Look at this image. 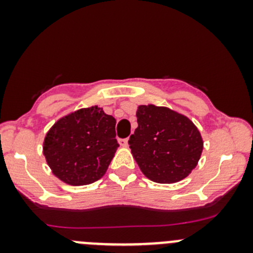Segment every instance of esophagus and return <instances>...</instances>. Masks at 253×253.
Masks as SVG:
<instances>
[{
    "instance_id": "esophagus-1",
    "label": "esophagus",
    "mask_w": 253,
    "mask_h": 253,
    "mask_svg": "<svg viewBox=\"0 0 253 253\" xmlns=\"http://www.w3.org/2000/svg\"><path fill=\"white\" fill-rule=\"evenodd\" d=\"M120 143H121L122 147H127V145H128V138L121 139V141H120Z\"/></svg>"
}]
</instances>
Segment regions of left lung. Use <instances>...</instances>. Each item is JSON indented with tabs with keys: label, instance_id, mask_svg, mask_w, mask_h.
I'll use <instances>...</instances> for the list:
<instances>
[{
	"label": "left lung",
	"instance_id": "8db88e82",
	"mask_svg": "<svg viewBox=\"0 0 253 253\" xmlns=\"http://www.w3.org/2000/svg\"><path fill=\"white\" fill-rule=\"evenodd\" d=\"M138 127L129 137V148L145 177L158 183L183 180L197 167L203 139L185 115L167 106L139 105Z\"/></svg>",
	"mask_w": 253,
	"mask_h": 253
}]
</instances>
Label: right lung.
<instances>
[{"label": "right lung", "instance_id": "obj_1", "mask_svg": "<svg viewBox=\"0 0 253 253\" xmlns=\"http://www.w3.org/2000/svg\"><path fill=\"white\" fill-rule=\"evenodd\" d=\"M115 126V117L98 105L57 120L42 143L52 174L71 186L89 185L103 177L120 147Z\"/></svg>", "mask_w": 253, "mask_h": 253}]
</instances>
